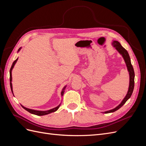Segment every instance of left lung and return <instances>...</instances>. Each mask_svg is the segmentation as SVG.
Returning a JSON list of instances; mask_svg holds the SVG:
<instances>
[{"label": "left lung", "instance_id": "8db88e82", "mask_svg": "<svg viewBox=\"0 0 146 146\" xmlns=\"http://www.w3.org/2000/svg\"><path fill=\"white\" fill-rule=\"evenodd\" d=\"M112 44L114 47H115L116 49L119 52V54H120L122 57L123 58V60H124L125 62L126 63L127 68L128 69V71L129 72V76H130V83H129V90H128V92L127 93V95L125 96V98L123 99L122 101V102L119 104L117 107H116L115 108H114L113 110H109V111H105L104 113H113L117 111V110H119L121 107L124 105V104L126 102L127 100L129 99L132 93H133V89H134V85H135V72H134V69L133 66L131 65V61H130V56L129 55V53L125 50L124 48H123L121 45V44L119 43L117 41H114L112 43Z\"/></svg>", "mask_w": 146, "mask_h": 146}]
</instances>
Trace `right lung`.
<instances>
[{
    "label": "right lung",
    "mask_w": 146,
    "mask_h": 146,
    "mask_svg": "<svg viewBox=\"0 0 146 146\" xmlns=\"http://www.w3.org/2000/svg\"><path fill=\"white\" fill-rule=\"evenodd\" d=\"M21 50V47L19 48L18 49V51L17 52H19V50ZM17 59H18V58H17L14 62L13 63V64H12V66H11V69H10V87H11V91H12V93H13V88H12V83H11V81H12V76H11V71H12V69H13V67H14V66H15V64H16V61H17ZM65 88H66V86H64V88H63V91H61V96H63V94H64V89H65ZM22 107H23V108H24L25 110H27V111H29V113H32V114H35V115H37V116H43V115H46V114H49V113H53V112H55V111H56L57 110H58V108H59V107H60V104L58 106V107H55V108H52V109H51V110H47V111H38V110H32V109H29V108H25V107H23V105H21Z\"/></svg>",
    "instance_id": "obj_1"
}]
</instances>
